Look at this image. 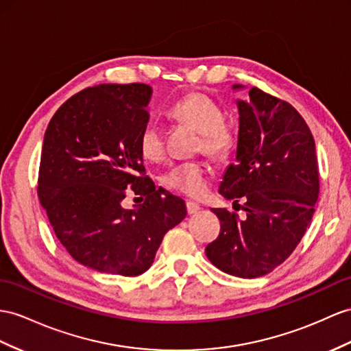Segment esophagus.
<instances>
[{"label":"esophagus","instance_id":"1","mask_svg":"<svg viewBox=\"0 0 351 351\" xmlns=\"http://www.w3.org/2000/svg\"><path fill=\"white\" fill-rule=\"evenodd\" d=\"M200 210V206L194 202H186V213L188 215H195Z\"/></svg>","mask_w":351,"mask_h":351}]
</instances>
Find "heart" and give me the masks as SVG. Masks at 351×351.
Returning <instances> with one entry per match:
<instances>
[{
	"label": "heart",
	"instance_id": "heart-1",
	"mask_svg": "<svg viewBox=\"0 0 351 351\" xmlns=\"http://www.w3.org/2000/svg\"><path fill=\"white\" fill-rule=\"evenodd\" d=\"M167 117L199 130L197 148L215 158L227 157L236 145V132L223 119L218 102L202 93H191L169 106ZM139 154L148 161H161L166 156L165 130L156 121H148L138 138ZM169 190L188 197H200L208 190V167L197 160L182 161L163 176Z\"/></svg>",
	"mask_w": 351,
	"mask_h": 351
}]
</instances>
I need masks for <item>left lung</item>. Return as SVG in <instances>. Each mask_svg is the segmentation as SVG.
<instances>
[{
  "instance_id": "1",
  "label": "left lung",
  "mask_w": 351,
  "mask_h": 351,
  "mask_svg": "<svg viewBox=\"0 0 351 351\" xmlns=\"http://www.w3.org/2000/svg\"><path fill=\"white\" fill-rule=\"evenodd\" d=\"M237 105L236 161L219 193L246 217L215 209L221 230L206 255L223 273L255 278L285 263L307 231L319 197V167L310 128L289 102L252 87Z\"/></svg>"
}]
</instances>
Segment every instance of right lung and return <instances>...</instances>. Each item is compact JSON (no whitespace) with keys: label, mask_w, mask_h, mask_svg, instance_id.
Here are the masks:
<instances>
[{"label":"right lung","mask_w":351,"mask_h":351,"mask_svg":"<svg viewBox=\"0 0 351 351\" xmlns=\"http://www.w3.org/2000/svg\"><path fill=\"white\" fill-rule=\"evenodd\" d=\"M151 95L142 83L87 87L59 106L44 133L41 206L62 246L96 271H147L166 232L186 215L182 199L157 190L139 154ZM129 192L146 202L124 210Z\"/></svg>","instance_id":"1"}]
</instances>
